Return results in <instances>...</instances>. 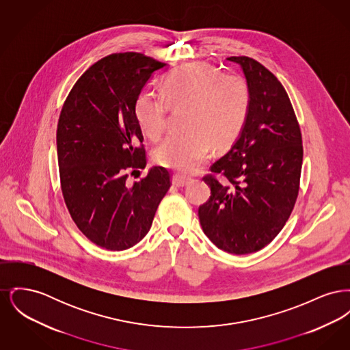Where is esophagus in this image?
Wrapping results in <instances>:
<instances>
[{
  "instance_id": "esophagus-1",
  "label": "esophagus",
  "mask_w": 350,
  "mask_h": 350,
  "mask_svg": "<svg viewBox=\"0 0 350 350\" xmlns=\"http://www.w3.org/2000/svg\"><path fill=\"white\" fill-rule=\"evenodd\" d=\"M187 183H189L187 177H183L181 174H174L173 176V185H176L177 187H183L185 185H187Z\"/></svg>"
}]
</instances>
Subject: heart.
Masks as SVG:
<instances>
[{
	"label": "heart",
	"mask_w": 350,
	"mask_h": 350,
	"mask_svg": "<svg viewBox=\"0 0 350 350\" xmlns=\"http://www.w3.org/2000/svg\"><path fill=\"white\" fill-rule=\"evenodd\" d=\"M165 98L143 92L135 103V118L143 135L157 142L167 131L172 109L187 107L183 135L169 136L154 152L156 161L180 173H193L210 157L213 147L227 148L243 131L250 111L247 81L237 75H221L206 63H190L169 73Z\"/></svg>",
	"instance_id": "heart-1"
}]
</instances>
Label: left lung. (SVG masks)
Instances as JSON below:
<instances>
[{
  "label": "left lung",
  "instance_id": "8db88e82",
  "mask_svg": "<svg viewBox=\"0 0 350 350\" xmlns=\"http://www.w3.org/2000/svg\"><path fill=\"white\" fill-rule=\"evenodd\" d=\"M250 88L243 131L206 174L211 196L198 208L200 226L219 250L248 254L281 232L299 191L303 146L299 123L278 79L254 59L231 56ZM217 174L225 177L220 183Z\"/></svg>",
  "mask_w": 350,
  "mask_h": 350
}]
</instances>
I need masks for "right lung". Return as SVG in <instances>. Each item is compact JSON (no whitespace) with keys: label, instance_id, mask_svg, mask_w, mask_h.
<instances>
[{"label":"right lung","instance_id":"1","mask_svg":"<svg viewBox=\"0 0 350 350\" xmlns=\"http://www.w3.org/2000/svg\"><path fill=\"white\" fill-rule=\"evenodd\" d=\"M167 67L143 53H113L85 70L63 105L57 131L60 186L77 228L96 245L129 250L150 231L170 173L147 164L135 103L150 76Z\"/></svg>","mask_w":350,"mask_h":350}]
</instances>
